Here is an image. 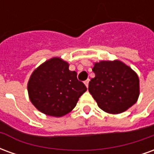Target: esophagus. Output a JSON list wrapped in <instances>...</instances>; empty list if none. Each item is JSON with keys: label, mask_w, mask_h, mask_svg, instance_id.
Segmentation results:
<instances>
[{"label": "esophagus", "mask_w": 154, "mask_h": 154, "mask_svg": "<svg viewBox=\"0 0 154 154\" xmlns=\"http://www.w3.org/2000/svg\"><path fill=\"white\" fill-rule=\"evenodd\" d=\"M89 79H87V80H86L85 82H84V83H85V85H86V87L88 88V85H89Z\"/></svg>", "instance_id": "obj_1"}]
</instances>
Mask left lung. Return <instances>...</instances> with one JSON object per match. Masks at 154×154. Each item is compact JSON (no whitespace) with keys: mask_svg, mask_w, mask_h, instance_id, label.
<instances>
[{"mask_svg":"<svg viewBox=\"0 0 154 154\" xmlns=\"http://www.w3.org/2000/svg\"><path fill=\"white\" fill-rule=\"evenodd\" d=\"M95 77L88 90L98 106L110 114L122 113L136 103L139 80L135 72L121 61H100L94 64Z\"/></svg>","mask_w":154,"mask_h":154,"instance_id":"1","label":"left lung"}]
</instances>
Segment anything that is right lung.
<instances>
[{
    "mask_svg": "<svg viewBox=\"0 0 154 154\" xmlns=\"http://www.w3.org/2000/svg\"><path fill=\"white\" fill-rule=\"evenodd\" d=\"M60 57L48 59L35 69L29 77V100L47 116L61 117L73 110L79 97L87 91L77 80V72Z\"/></svg>",
    "mask_w": 154,
    "mask_h": 154,
    "instance_id": "add662e5",
    "label": "right lung"
}]
</instances>
